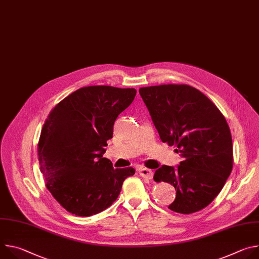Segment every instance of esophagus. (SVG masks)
Instances as JSON below:
<instances>
[{
    "label": "esophagus",
    "mask_w": 259,
    "mask_h": 259,
    "mask_svg": "<svg viewBox=\"0 0 259 259\" xmlns=\"http://www.w3.org/2000/svg\"><path fill=\"white\" fill-rule=\"evenodd\" d=\"M139 174H140V176H142L143 178H146V179H152L154 176V172L151 169H147V168H140Z\"/></svg>",
    "instance_id": "esophagus-1"
}]
</instances>
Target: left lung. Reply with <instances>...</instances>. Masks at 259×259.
Masks as SVG:
<instances>
[{"instance_id": "8db88e82", "label": "left lung", "mask_w": 259, "mask_h": 259, "mask_svg": "<svg viewBox=\"0 0 259 259\" xmlns=\"http://www.w3.org/2000/svg\"><path fill=\"white\" fill-rule=\"evenodd\" d=\"M139 94L163 142L176 145L182 161L163 165L157 182L175 188L169 209L191 214L207 207L223 190L233 169V140L226 118L201 91L189 85L143 87Z\"/></svg>"}]
</instances>
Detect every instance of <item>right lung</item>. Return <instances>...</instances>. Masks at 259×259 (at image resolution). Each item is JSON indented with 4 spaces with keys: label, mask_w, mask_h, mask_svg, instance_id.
Masks as SVG:
<instances>
[{
    "label": "right lung",
    "mask_w": 259,
    "mask_h": 259,
    "mask_svg": "<svg viewBox=\"0 0 259 259\" xmlns=\"http://www.w3.org/2000/svg\"><path fill=\"white\" fill-rule=\"evenodd\" d=\"M133 88L83 87L61 100L46 120L38 147L46 187L68 212L91 216L112 205L132 167L114 169L103 158L118 116L132 103Z\"/></svg>",
    "instance_id": "obj_1"
}]
</instances>
